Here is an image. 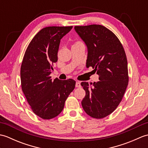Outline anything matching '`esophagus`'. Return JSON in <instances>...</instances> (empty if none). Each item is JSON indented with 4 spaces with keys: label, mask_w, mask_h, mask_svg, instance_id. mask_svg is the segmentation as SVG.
<instances>
[{
    "label": "esophagus",
    "mask_w": 148,
    "mask_h": 148,
    "mask_svg": "<svg viewBox=\"0 0 148 148\" xmlns=\"http://www.w3.org/2000/svg\"><path fill=\"white\" fill-rule=\"evenodd\" d=\"M76 87H77V88L81 87V83H80V82H79V81H76Z\"/></svg>",
    "instance_id": "esophagus-1"
}]
</instances>
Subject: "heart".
<instances>
[{"label":"heart","mask_w":148,"mask_h":148,"mask_svg":"<svg viewBox=\"0 0 148 148\" xmlns=\"http://www.w3.org/2000/svg\"><path fill=\"white\" fill-rule=\"evenodd\" d=\"M78 42H77L76 43H78ZM76 43H75V44H76Z\"/></svg>","instance_id":"obj_1"}]
</instances>
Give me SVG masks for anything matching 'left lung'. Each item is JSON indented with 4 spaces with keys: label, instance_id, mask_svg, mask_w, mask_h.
I'll use <instances>...</instances> for the list:
<instances>
[{
    "label": "left lung",
    "instance_id": "left-lung-1",
    "mask_svg": "<svg viewBox=\"0 0 148 148\" xmlns=\"http://www.w3.org/2000/svg\"><path fill=\"white\" fill-rule=\"evenodd\" d=\"M74 30L87 47L86 67H92L100 80L81 83L86 92L81 104L88 115L103 118L118 106L128 86L126 54L118 37L105 27L75 26Z\"/></svg>",
    "mask_w": 148,
    "mask_h": 148
}]
</instances>
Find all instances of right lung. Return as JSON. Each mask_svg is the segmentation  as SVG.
Returning <instances> with one entry per match:
<instances>
[{"instance_id":"1","label":"right lung","mask_w":148,"mask_h":148,"mask_svg":"<svg viewBox=\"0 0 148 148\" xmlns=\"http://www.w3.org/2000/svg\"><path fill=\"white\" fill-rule=\"evenodd\" d=\"M72 27H48L40 30L31 40L25 53L20 71L22 91L31 109L44 119L57 116L75 88L72 79L54 80L52 65L58 60L60 40Z\"/></svg>"}]
</instances>
